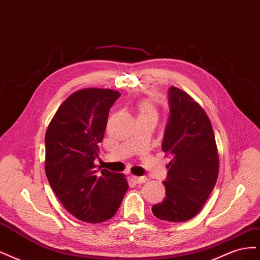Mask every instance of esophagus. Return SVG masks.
<instances>
[{"instance_id": "1", "label": "esophagus", "mask_w": 260, "mask_h": 260, "mask_svg": "<svg viewBox=\"0 0 260 260\" xmlns=\"http://www.w3.org/2000/svg\"><path fill=\"white\" fill-rule=\"evenodd\" d=\"M132 180L135 181L136 183H144L147 181V178L146 177H138V176H132Z\"/></svg>"}]
</instances>
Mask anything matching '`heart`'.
<instances>
[{
	"instance_id": "1",
	"label": "heart",
	"mask_w": 260,
	"mask_h": 260,
	"mask_svg": "<svg viewBox=\"0 0 260 260\" xmlns=\"http://www.w3.org/2000/svg\"><path fill=\"white\" fill-rule=\"evenodd\" d=\"M141 115H155L157 116L156 108L149 102H142L139 105V116Z\"/></svg>"
}]
</instances>
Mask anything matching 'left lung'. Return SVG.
Instances as JSON below:
<instances>
[{
    "instance_id": "obj_1",
    "label": "left lung",
    "mask_w": 260,
    "mask_h": 260,
    "mask_svg": "<svg viewBox=\"0 0 260 260\" xmlns=\"http://www.w3.org/2000/svg\"><path fill=\"white\" fill-rule=\"evenodd\" d=\"M170 118L161 149L172 159L164 181L166 198L152 207L155 217L182 222L196 216L214 190L219 172L216 139L209 118L192 96L169 89Z\"/></svg>"
}]
</instances>
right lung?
<instances>
[{
  "label": "right lung",
  "instance_id": "1",
  "mask_svg": "<svg viewBox=\"0 0 260 260\" xmlns=\"http://www.w3.org/2000/svg\"><path fill=\"white\" fill-rule=\"evenodd\" d=\"M120 93L86 88L62 102L45 133V174L65 209L84 222L111 219L129 184L124 175L95 170L109 108Z\"/></svg>",
  "mask_w": 260,
  "mask_h": 260
}]
</instances>
